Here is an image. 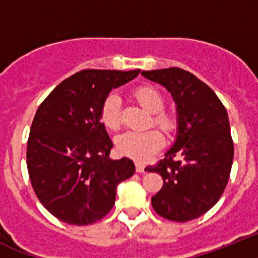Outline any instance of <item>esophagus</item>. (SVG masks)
Here are the masks:
<instances>
[{
  "label": "esophagus",
  "mask_w": 258,
  "mask_h": 258,
  "mask_svg": "<svg viewBox=\"0 0 258 258\" xmlns=\"http://www.w3.org/2000/svg\"><path fill=\"white\" fill-rule=\"evenodd\" d=\"M144 170H145V166L142 162H136V172L142 174V172H144Z\"/></svg>",
  "instance_id": "esophagus-1"
}]
</instances>
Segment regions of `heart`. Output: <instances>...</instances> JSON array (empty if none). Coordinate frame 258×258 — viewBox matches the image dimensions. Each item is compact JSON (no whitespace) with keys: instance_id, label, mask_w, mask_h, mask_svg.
I'll use <instances>...</instances> for the list:
<instances>
[{"instance_id":"obj_1","label":"heart","mask_w":258,"mask_h":258,"mask_svg":"<svg viewBox=\"0 0 258 258\" xmlns=\"http://www.w3.org/2000/svg\"><path fill=\"white\" fill-rule=\"evenodd\" d=\"M138 102L145 110L152 113V123L165 134L175 130L176 119L169 111L162 110L165 100L160 91L149 86L139 87L134 92ZM120 97L116 93H110L104 100L100 110V118L107 128L116 130L120 126ZM163 144V138L157 130L149 128L144 131H127L116 139V148L122 154L136 161H145L153 156Z\"/></svg>"}]
</instances>
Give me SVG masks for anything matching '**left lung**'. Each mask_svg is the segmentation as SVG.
Instances as JSON below:
<instances>
[{
  "instance_id": "8db88e82",
  "label": "left lung",
  "mask_w": 258,
  "mask_h": 258,
  "mask_svg": "<svg viewBox=\"0 0 258 258\" xmlns=\"http://www.w3.org/2000/svg\"><path fill=\"white\" fill-rule=\"evenodd\" d=\"M142 75L165 87L176 105L174 144L162 161L145 169L163 179L152 207L170 221H192L216 205L228 182L234 144L227 111L210 87L183 69Z\"/></svg>"
}]
</instances>
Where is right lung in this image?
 <instances>
[{
	"label": "right lung",
	"mask_w": 258,
	"mask_h": 258,
	"mask_svg": "<svg viewBox=\"0 0 258 258\" xmlns=\"http://www.w3.org/2000/svg\"><path fill=\"white\" fill-rule=\"evenodd\" d=\"M140 70H83L59 83L42 101L27 143V167L36 196L69 225L97 222L115 203L116 185L131 178L130 158L111 160L113 143L100 110L111 89Z\"/></svg>",
	"instance_id": "obj_1"
}]
</instances>
